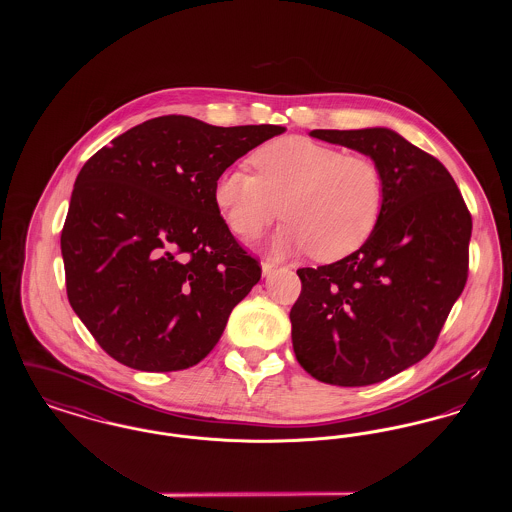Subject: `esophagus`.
Masks as SVG:
<instances>
[{"label": "esophagus", "instance_id": "esophagus-1", "mask_svg": "<svg viewBox=\"0 0 512 512\" xmlns=\"http://www.w3.org/2000/svg\"><path fill=\"white\" fill-rule=\"evenodd\" d=\"M274 270H276V267L272 263H263V276H270Z\"/></svg>", "mask_w": 512, "mask_h": 512}]
</instances>
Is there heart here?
Masks as SVG:
<instances>
[{
    "mask_svg": "<svg viewBox=\"0 0 512 512\" xmlns=\"http://www.w3.org/2000/svg\"><path fill=\"white\" fill-rule=\"evenodd\" d=\"M253 165L257 174L244 167L220 172L213 197L240 238L288 217L268 244L276 257L313 251L318 261H336L365 244L380 220L384 176L368 155L290 136L259 147Z\"/></svg>",
    "mask_w": 512,
    "mask_h": 512,
    "instance_id": "b5f03b06",
    "label": "heart"
}]
</instances>
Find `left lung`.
<instances>
[{
	"mask_svg": "<svg viewBox=\"0 0 512 512\" xmlns=\"http://www.w3.org/2000/svg\"><path fill=\"white\" fill-rule=\"evenodd\" d=\"M311 136L372 157L386 195L374 232L357 251L297 270L293 351L324 384L370 386L434 349L466 284L472 217L438 159L390 128Z\"/></svg>",
	"mask_w": 512,
	"mask_h": 512,
	"instance_id": "1",
	"label": "left lung"
}]
</instances>
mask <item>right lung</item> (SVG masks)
I'll return each mask as SVG.
<instances>
[{"instance_id": "right-lung-1", "label": "right lung", "mask_w": 512, "mask_h": 512, "mask_svg": "<svg viewBox=\"0 0 512 512\" xmlns=\"http://www.w3.org/2000/svg\"><path fill=\"white\" fill-rule=\"evenodd\" d=\"M184 115L142 122L74 182L61 253L69 303L101 349L146 372L184 370L220 340L261 280L215 205L220 172L282 134Z\"/></svg>"}]
</instances>
